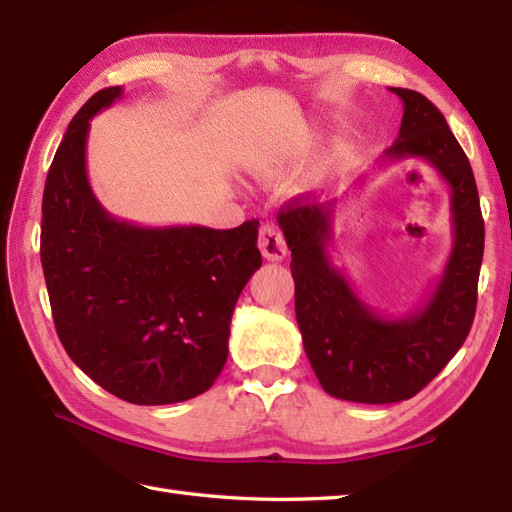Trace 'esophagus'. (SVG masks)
Listing matches in <instances>:
<instances>
[{
  "label": "esophagus",
  "instance_id": "1",
  "mask_svg": "<svg viewBox=\"0 0 512 512\" xmlns=\"http://www.w3.org/2000/svg\"><path fill=\"white\" fill-rule=\"evenodd\" d=\"M257 244H259V250H262V255L266 259H270V262H281V259H284L288 253L286 239L275 224H264L262 228H259Z\"/></svg>",
  "mask_w": 512,
  "mask_h": 512
}]
</instances>
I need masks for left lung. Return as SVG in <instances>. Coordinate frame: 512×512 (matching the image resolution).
<instances>
[{"label":"left lung","mask_w":512,"mask_h":512,"mask_svg":"<svg viewBox=\"0 0 512 512\" xmlns=\"http://www.w3.org/2000/svg\"><path fill=\"white\" fill-rule=\"evenodd\" d=\"M389 90L405 112L383 162H427L451 189L453 246L427 303L394 319L361 301L328 255L336 202L310 204L299 195L277 213L292 253L295 312L308 361L330 396L365 405L413 398L460 350L473 325L484 255L480 195L464 149L427 96Z\"/></svg>","instance_id":"8db88e82"}]
</instances>
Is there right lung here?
I'll return each instance as SVG.
<instances>
[{
	"mask_svg": "<svg viewBox=\"0 0 512 512\" xmlns=\"http://www.w3.org/2000/svg\"><path fill=\"white\" fill-rule=\"evenodd\" d=\"M121 94V85L96 92L63 134L43 189L41 266L72 361L118 398L171 405L222 372L239 292L262 266L259 222L154 228L107 213L85 147L92 118Z\"/></svg>",
	"mask_w": 512,
	"mask_h": 512,
	"instance_id": "obj_1",
	"label": "right lung"
}]
</instances>
